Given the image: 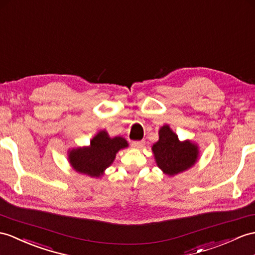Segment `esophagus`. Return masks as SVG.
<instances>
[{
  "label": "esophagus",
  "instance_id": "esophagus-1",
  "mask_svg": "<svg viewBox=\"0 0 255 255\" xmlns=\"http://www.w3.org/2000/svg\"><path fill=\"white\" fill-rule=\"evenodd\" d=\"M145 145V140H135V141H132V146L134 148H137V149H140L144 147Z\"/></svg>",
  "mask_w": 255,
  "mask_h": 255
}]
</instances>
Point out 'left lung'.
<instances>
[{"label":"left lung","mask_w":255,"mask_h":255,"mask_svg":"<svg viewBox=\"0 0 255 255\" xmlns=\"http://www.w3.org/2000/svg\"><path fill=\"white\" fill-rule=\"evenodd\" d=\"M154 161L167 176H174L189 170L199 159V146L190 139L179 140L170 126L159 129V140L151 146Z\"/></svg>","instance_id":"left-lung-1"}]
</instances>
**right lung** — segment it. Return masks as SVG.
<instances>
[{"label":"right lung","instance_id":"1","mask_svg":"<svg viewBox=\"0 0 255 255\" xmlns=\"http://www.w3.org/2000/svg\"><path fill=\"white\" fill-rule=\"evenodd\" d=\"M128 147L122 136L110 137L106 129H101L90 141L89 146L68 150V161L72 170L79 174L102 177L107 167L114 163L117 153Z\"/></svg>","mask_w":255,"mask_h":255}]
</instances>
